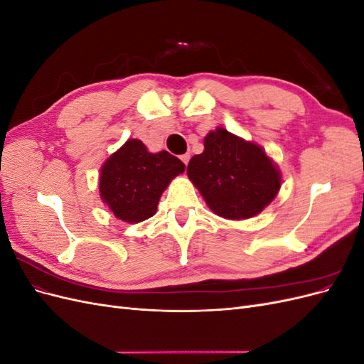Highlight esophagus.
<instances>
[{
  "label": "esophagus",
  "instance_id": "esophagus-1",
  "mask_svg": "<svg viewBox=\"0 0 364 364\" xmlns=\"http://www.w3.org/2000/svg\"><path fill=\"white\" fill-rule=\"evenodd\" d=\"M181 159H182V162L185 165H188V162H190V153H185V155H181Z\"/></svg>",
  "mask_w": 364,
  "mask_h": 364
}]
</instances>
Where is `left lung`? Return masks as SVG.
Masks as SVG:
<instances>
[{
	"instance_id": "1",
	"label": "left lung",
	"mask_w": 364,
	"mask_h": 364,
	"mask_svg": "<svg viewBox=\"0 0 364 364\" xmlns=\"http://www.w3.org/2000/svg\"><path fill=\"white\" fill-rule=\"evenodd\" d=\"M188 178L213 211L241 220L259 214L278 194L281 174L266 151L218 127L205 138V150L188 164Z\"/></svg>"
}]
</instances>
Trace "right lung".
Segmentation results:
<instances>
[{
    "label": "right lung",
    "mask_w": 364,
    "mask_h": 364,
    "mask_svg": "<svg viewBox=\"0 0 364 364\" xmlns=\"http://www.w3.org/2000/svg\"><path fill=\"white\" fill-rule=\"evenodd\" d=\"M183 170V162L168 151L153 155L139 139H129L103 165L102 199L117 218L142 222L156 213L161 194Z\"/></svg>",
    "instance_id": "right-lung-1"
}]
</instances>
